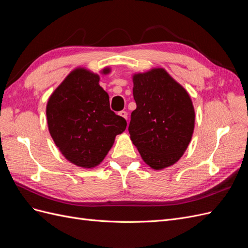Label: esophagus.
Instances as JSON below:
<instances>
[{
	"mask_svg": "<svg viewBox=\"0 0 248 248\" xmlns=\"http://www.w3.org/2000/svg\"><path fill=\"white\" fill-rule=\"evenodd\" d=\"M119 116H121L122 118H124V119H126V120H127V112H126L125 110L119 111Z\"/></svg>",
	"mask_w": 248,
	"mask_h": 248,
	"instance_id": "obj_1",
	"label": "esophagus"
}]
</instances>
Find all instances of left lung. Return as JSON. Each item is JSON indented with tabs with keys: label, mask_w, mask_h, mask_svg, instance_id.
<instances>
[{
	"label": "left lung",
	"mask_w": 248,
	"mask_h": 248,
	"mask_svg": "<svg viewBox=\"0 0 248 248\" xmlns=\"http://www.w3.org/2000/svg\"><path fill=\"white\" fill-rule=\"evenodd\" d=\"M137 108L131 112L130 140L150 168L175 164L188 147L196 112L188 92L163 68L132 76Z\"/></svg>",
	"instance_id": "8db88e82"
}]
</instances>
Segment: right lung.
I'll return each mask as SVG.
<instances>
[{
  "label": "right lung",
  "instance_id": "1",
  "mask_svg": "<svg viewBox=\"0 0 248 248\" xmlns=\"http://www.w3.org/2000/svg\"><path fill=\"white\" fill-rule=\"evenodd\" d=\"M106 67L102 74H108ZM99 76L84 67L72 70L49 96L47 126L56 146L76 166L93 169L104 159L126 120L109 108Z\"/></svg>",
  "mask_w": 248,
  "mask_h": 248
}]
</instances>
